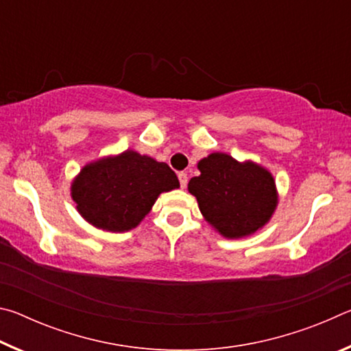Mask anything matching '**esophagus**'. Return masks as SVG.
I'll return each instance as SVG.
<instances>
[{
    "instance_id": "esophagus-1",
    "label": "esophagus",
    "mask_w": 351,
    "mask_h": 351,
    "mask_svg": "<svg viewBox=\"0 0 351 351\" xmlns=\"http://www.w3.org/2000/svg\"><path fill=\"white\" fill-rule=\"evenodd\" d=\"M178 180H180L181 187L186 189V186H187V173H186V171H180V173H178Z\"/></svg>"
}]
</instances>
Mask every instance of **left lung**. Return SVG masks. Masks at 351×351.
Listing matches in <instances>:
<instances>
[{
  "instance_id": "obj_1",
  "label": "left lung",
  "mask_w": 351,
  "mask_h": 351,
  "mask_svg": "<svg viewBox=\"0 0 351 351\" xmlns=\"http://www.w3.org/2000/svg\"><path fill=\"white\" fill-rule=\"evenodd\" d=\"M201 171L189 181L204 218L226 239H241L269 221L277 206L274 178L254 162L241 164L226 153L198 162Z\"/></svg>"
}]
</instances>
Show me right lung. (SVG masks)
<instances>
[{"label": "right lung", "instance_id": "1", "mask_svg": "<svg viewBox=\"0 0 351 351\" xmlns=\"http://www.w3.org/2000/svg\"><path fill=\"white\" fill-rule=\"evenodd\" d=\"M180 187L165 162L127 150L85 165L71 186L77 210L88 223L110 232L136 228L159 193Z\"/></svg>", "mask_w": 351, "mask_h": 351}]
</instances>
